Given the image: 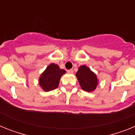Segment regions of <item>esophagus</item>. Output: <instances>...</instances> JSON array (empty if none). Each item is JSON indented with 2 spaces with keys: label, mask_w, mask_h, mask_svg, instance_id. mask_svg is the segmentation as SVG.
I'll return each instance as SVG.
<instances>
[{
  "label": "esophagus",
  "mask_w": 135,
  "mask_h": 135,
  "mask_svg": "<svg viewBox=\"0 0 135 135\" xmlns=\"http://www.w3.org/2000/svg\"><path fill=\"white\" fill-rule=\"evenodd\" d=\"M68 74H73V70H68Z\"/></svg>",
  "instance_id": "1"
}]
</instances>
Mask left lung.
Wrapping results in <instances>:
<instances>
[{"label": "left lung", "mask_w": 135, "mask_h": 135, "mask_svg": "<svg viewBox=\"0 0 135 135\" xmlns=\"http://www.w3.org/2000/svg\"><path fill=\"white\" fill-rule=\"evenodd\" d=\"M76 76L82 89L85 91H94L98 85L99 80L97 75L86 65L79 67Z\"/></svg>", "instance_id": "1"}]
</instances>
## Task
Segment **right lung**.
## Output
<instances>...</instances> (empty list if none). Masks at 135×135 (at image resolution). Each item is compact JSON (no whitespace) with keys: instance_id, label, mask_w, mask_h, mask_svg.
Wrapping results in <instances>:
<instances>
[{"instance_id":"right-lung-1","label":"right lung","mask_w":135,"mask_h":135,"mask_svg":"<svg viewBox=\"0 0 135 135\" xmlns=\"http://www.w3.org/2000/svg\"><path fill=\"white\" fill-rule=\"evenodd\" d=\"M65 73L66 71L60 69L58 65L51 64L40 75L38 80L39 85L46 92L54 90L59 86L61 77Z\"/></svg>"}]
</instances>
